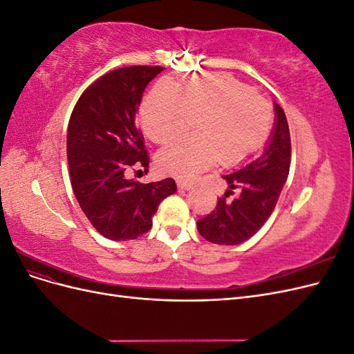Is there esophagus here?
Returning a JSON list of instances; mask_svg holds the SVG:
<instances>
[{"mask_svg": "<svg viewBox=\"0 0 354 354\" xmlns=\"http://www.w3.org/2000/svg\"><path fill=\"white\" fill-rule=\"evenodd\" d=\"M177 187L180 190H190L192 187H194V183H192V181H187V180H177Z\"/></svg>", "mask_w": 354, "mask_h": 354, "instance_id": "1", "label": "esophagus"}]
</instances>
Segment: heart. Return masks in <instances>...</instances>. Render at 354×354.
I'll list each match as a JSON object with an SVG mask.
<instances>
[{
  "instance_id": "b5f03b06",
  "label": "heart",
  "mask_w": 354,
  "mask_h": 354,
  "mask_svg": "<svg viewBox=\"0 0 354 354\" xmlns=\"http://www.w3.org/2000/svg\"><path fill=\"white\" fill-rule=\"evenodd\" d=\"M198 120L196 137L181 138L158 156L165 173L190 177L211 167H239L269 140L273 111L248 85L226 73L187 78L173 87L159 82L142 106V124L152 142L165 145Z\"/></svg>"
}]
</instances>
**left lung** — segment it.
<instances>
[{
    "mask_svg": "<svg viewBox=\"0 0 354 354\" xmlns=\"http://www.w3.org/2000/svg\"><path fill=\"white\" fill-rule=\"evenodd\" d=\"M276 122L264 153L251 164L223 176L229 190L218 198L217 207L198 220L202 238L218 245H238L248 241L269 220L289 174L291 136L285 112L274 104ZM234 194L233 200L228 196Z\"/></svg>",
    "mask_w": 354,
    "mask_h": 354,
    "instance_id": "8db88e82",
    "label": "left lung"
}]
</instances>
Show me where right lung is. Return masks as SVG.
<instances>
[{
  "instance_id": "add662e5",
  "label": "right lung",
  "mask_w": 354,
  "mask_h": 354,
  "mask_svg": "<svg viewBox=\"0 0 354 354\" xmlns=\"http://www.w3.org/2000/svg\"><path fill=\"white\" fill-rule=\"evenodd\" d=\"M160 66L111 71L84 90L68 125V164L73 194L93 227L112 241L137 239L152 227L159 203L177 190L173 178L138 183L127 174L147 168L136 113Z\"/></svg>"
}]
</instances>
